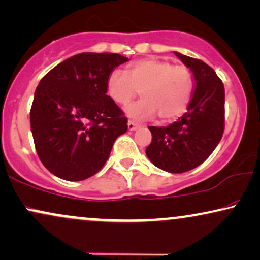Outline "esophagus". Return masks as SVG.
I'll return each instance as SVG.
<instances>
[{
    "mask_svg": "<svg viewBox=\"0 0 260 260\" xmlns=\"http://www.w3.org/2000/svg\"><path fill=\"white\" fill-rule=\"evenodd\" d=\"M127 126H128V129H129V131H136L137 128L139 127V124L134 122V121H128Z\"/></svg>",
    "mask_w": 260,
    "mask_h": 260,
    "instance_id": "1",
    "label": "esophagus"
}]
</instances>
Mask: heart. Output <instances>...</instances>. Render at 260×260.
<instances>
[{
  "label": "heart",
  "mask_w": 260,
  "mask_h": 260,
  "mask_svg": "<svg viewBox=\"0 0 260 260\" xmlns=\"http://www.w3.org/2000/svg\"><path fill=\"white\" fill-rule=\"evenodd\" d=\"M107 91L120 106H127L140 92L143 100L124 109L131 119H152L157 114L160 121L169 122L188 108L193 96V78L185 64L146 57L128 66L126 74L119 70L111 72Z\"/></svg>",
  "instance_id": "heart-1"
}]
</instances>
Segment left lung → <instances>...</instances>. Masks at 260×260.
Masks as SVG:
<instances>
[{"label": "left lung", "mask_w": 260, "mask_h": 260, "mask_svg": "<svg viewBox=\"0 0 260 260\" xmlns=\"http://www.w3.org/2000/svg\"><path fill=\"white\" fill-rule=\"evenodd\" d=\"M196 80L187 113L167 127L150 126L152 141L146 156L157 168L185 173L200 166L216 149L224 132V86L216 72L198 58L174 52Z\"/></svg>", "instance_id": "1"}]
</instances>
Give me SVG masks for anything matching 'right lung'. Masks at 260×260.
Returning <instances> with one entry per match:
<instances>
[{
    "label": "right lung",
    "mask_w": 260,
    "mask_h": 260,
    "mask_svg": "<svg viewBox=\"0 0 260 260\" xmlns=\"http://www.w3.org/2000/svg\"><path fill=\"white\" fill-rule=\"evenodd\" d=\"M128 57L81 52L44 75L29 113L36 151L49 172L81 181L100 172L127 117L107 94V80Z\"/></svg>",
    "instance_id": "obj_1"
}]
</instances>
